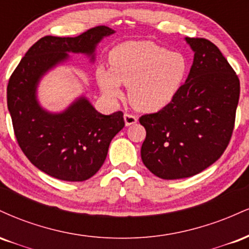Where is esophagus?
Listing matches in <instances>:
<instances>
[{"label":"esophagus","mask_w":249,"mask_h":249,"mask_svg":"<svg viewBox=\"0 0 249 249\" xmlns=\"http://www.w3.org/2000/svg\"><path fill=\"white\" fill-rule=\"evenodd\" d=\"M124 122H125V125H126V126H130V125L136 124V123L138 122V119H137L136 116L130 115V113H125V115H124Z\"/></svg>","instance_id":"esophagus-1"}]
</instances>
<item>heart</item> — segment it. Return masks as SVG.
I'll use <instances>...</instances> for the list:
<instances>
[{
    "label": "heart",
    "instance_id": "b5f03b06",
    "mask_svg": "<svg viewBox=\"0 0 249 249\" xmlns=\"http://www.w3.org/2000/svg\"><path fill=\"white\" fill-rule=\"evenodd\" d=\"M110 70L99 67L97 82L111 98L128 87V101L142 112H157L172 102L186 77L188 62L182 53L148 41H130L113 48Z\"/></svg>",
    "mask_w": 249,
    "mask_h": 249
}]
</instances>
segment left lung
<instances>
[{
  "mask_svg": "<svg viewBox=\"0 0 249 249\" xmlns=\"http://www.w3.org/2000/svg\"><path fill=\"white\" fill-rule=\"evenodd\" d=\"M185 41L194 53L186 82L170 104L139 118L146 130L142 160L166 180L196 176L221 157L240 96L238 76L218 47L205 38Z\"/></svg>",
  "mask_w": 249,
  "mask_h": 249,
  "instance_id": "1",
  "label": "left lung"
}]
</instances>
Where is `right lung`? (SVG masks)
<instances>
[{"label": "right lung", "instance_id": "1", "mask_svg": "<svg viewBox=\"0 0 249 249\" xmlns=\"http://www.w3.org/2000/svg\"><path fill=\"white\" fill-rule=\"evenodd\" d=\"M112 34L115 30L101 25L76 37H42L10 77L7 103L16 139L31 164L48 176L64 181L91 178L124 127L122 111L103 115L84 96L61 112L45 110L37 98L41 79L69 61V53H83L95 62L97 45Z\"/></svg>", "mask_w": 249, "mask_h": 249}]
</instances>
